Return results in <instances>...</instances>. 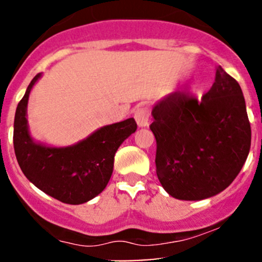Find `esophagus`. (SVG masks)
Listing matches in <instances>:
<instances>
[{"mask_svg":"<svg viewBox=\"0 0 262 262\" xmlns=\"http://www.w3.org/2000/svg\"><path fill=\"white\" fill-rule=\"evenodd\" d=\"M134 119L139 127H148L149 125V111L146 107H139L134 111Z\"/></svg>","mask_w":262,"mask_h":262,"instance_id":"obj_1","label":"esophagus"}]
</instances>
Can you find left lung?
<instances>
[{
  "mask_svg": "<svg viewBox=\"0 0 262 262\" xmlns=\"http://www.w3.org/2000/svg\"><path fill=\"white\" fill-rule=\"evenodd\" d=\"M151 114L156 175L170 196L204 200L234 181L249 155L251 128L240 85L221 66L201 100L172 92Z\"/></svg>",
  "mask_w": 262,
  "mask_h": 262,
  "instance_id": "8db88e82",
  "label": "left lung"
}]
</instances>
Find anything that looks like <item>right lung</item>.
Returning <instances> with one entry per match:
<instances>
[{"instance_id": "right-lung-1", "label": "right lung", "mask_w": 262, "mask_h": 262, "mask_svg": "<svg viewBox=\"0 0 262 262\" xmlns=\"http://www.w3.org/2000/svg\"><path fill=\"white\" fill-rule=\"evenodd\" d=\"M35 75L18 103L14 116L13 145L20 170L44 193L68 204H81L106 188L113 172L114 155L121 144L137 130L134 118L106 125L86 139L66 148L35 143L27 124V104Z\"/></svg>"}]
</instances>
